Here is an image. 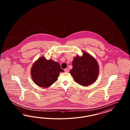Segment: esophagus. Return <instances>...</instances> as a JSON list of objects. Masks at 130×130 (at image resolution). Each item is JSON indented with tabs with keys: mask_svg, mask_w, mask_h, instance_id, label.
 Returning <instances> with one entry per match:
<instances>
[{
	"mask_svg": "<svg viewBox=\"0 0 130 130\" xmlns=\"http://www.w3.org/2000/svg\"><path fill=\"white\" fill-rule=\"evenodd\" d=\"M64 71H65V72H68L69 71V70L68 68H66L64 69Z\"/></svg>",
	"mask_w": 130,
	"mask_h": 130,
	"instance_id": "1",
	"label": "esophagus"
}]
</instances>
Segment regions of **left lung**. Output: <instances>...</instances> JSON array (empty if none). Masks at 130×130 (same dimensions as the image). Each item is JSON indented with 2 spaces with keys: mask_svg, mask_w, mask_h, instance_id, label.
I'll return each mask as SVG.
<instances>
[{
  "mask_svg": "<svg viewBox=\"0 0 130 130\" xmlns=\"http://www.w3.org/2000/svg\"><path fill=\"white\" fill-rule=\"evenodd\" d=\"M70 74L75 82L87 86L94 82L99 75V67L96 60L86 52L82 56H76L73 62Z\"/></svg>",
  "mask_w": 130,
  "mask_h": 130,
  "instance_id": "8db88e82",
  "label": "left lung"
}]
</instances>
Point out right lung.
Listing matches in <instances>:
<instances>
[{
    "label": "right lung",
    "instance_id": "obj_1",
    "mask_svg": "<svg viewBox=\"0 0 130 130\" xmlns=\"http://www.w3.org/2000/svg\"><path fill=\"white\" fill-rule=\"evenodd\" d=\"M60 72H64V70L58 62L41 57L32 65L31 76L37 85L47 88L56 81Z\"/></svg>",
    "mask_w": 130,
    "mask_h": 130
}]
</instances>
